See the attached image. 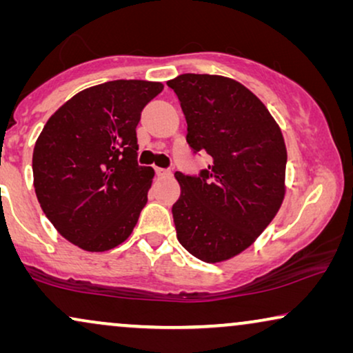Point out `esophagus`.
Listing matches in <instances>:
<instances>
[{
  "label": "esophagus",
  "instance_id": "esophagus-1",
  "mask_svg": "<svg viewBox=\"0 0 353 353\" xmlns=\"http://www.w3.org/2000/svg\"><path fill=\"white\" fill-rule=\"evenodd\" d=\"M156 173H157V176H161V178H165V176L172 175L170 172L165 170V168H161V167H156Z\"/></svg>",
  "mask_w": 353,
  "mask_h": 353
}]
</instances>
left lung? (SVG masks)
I'll return each mask as SVG.
<instances>
[{"label":"left lung","instance_id":"1","mask_svg":"<svg viewBox=\"0 0 353 353\" xmlns=\"http://www.w3.org/2000/svg\"><path fill=\"white\" fill-rule=\"evenodd\" d=\"M167 85L180 99L190 148L212 157L199 175L175 173L176 238L202 262H223L248 249L283 204V133L262 101L233 79L183 74Z\"/></svg>","mask_w":353,"mask_h":353}]
</instances>
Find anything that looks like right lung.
<instances>
[{
	"label": "right lung",
	"mask_w": 353,
	"mask_h": 353,
	"mask_svg": "<svg viewBox=\"0 0 353 353\" xmlns=\"http://www.w3.org/2000/svg\"><path fill=\"white\" fill-rule=\"evenodd\" d=\"M159 81L114 80L91 86L48 120L33 149V186L61 236L88 252L117 248L148 202L152 167L138 165L141 110Z\"/></svg>",
	"instance_id": "1"
}]
</instances>
